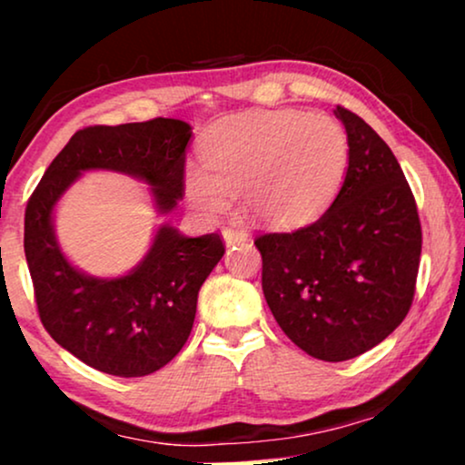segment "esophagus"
<instances>
[{
    "instance_id": "34e87169",
    "label": "esophagus",
    "mask_w": 465,
    "mask_h": 465,
    "mask_svg": "<svg viewBox=\"0 0 465 465\" xmlns=\"http://www.w3.org/2000/svg\"><path fill=\"white\" fill-rule=\"evenodd\" d=\"M222 237H224L226 245H234V243H243V241L250 239V232L243 231V228L226 226L224 231H222Z\"/></svg>"
}]
</instances>
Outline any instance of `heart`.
I'll use <instances>...</instances> for the list:
<instances>
[{
	"instance_id": "heart-1",
	"label": "heart",
	"mask_w": 465,
	"mask_h": 465,
	"mask_svg": "<svg viewBox=\"0 0 465 465\" xmlns=\"http://www.w3.org/2000/svg\"><path fill=\"white\" fill-rule=\"evenodd\" d=\"M349 142L323 114L256 112L215 124L201 142V167H188L190 205L213 215L243 196L253 220L296 226L332 201L345 177Z\"/></svg>"
}]
</instances>
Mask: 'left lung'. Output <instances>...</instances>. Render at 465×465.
I'll use <instances>...</instances> for the list:
<instances>
[{"label": "left lung", "mask_w": 465, "mask_h": 465, "mask_svg": "<svg viewBox=\"0 0 465 465\" xmlns=\"http://www.w3.org/2000/svg\"><path fill=\"white\" fill-rule=\"evenodd\" d=\"M347 131L345 182L313 224L266 232L262 292L288 339L323 361L377 347L409 313L421 258V222L400 164L358 114L336 105Z\"/></svg>", "instance_id": "obj_1"}]
</instances>
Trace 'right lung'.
I'll use <instances>...</instances> for the list:
<instances>
[{"mask_svg":"<svg viewBox=\"0 0 465 465\" xmlns=\"http://www.w3.org/2000/svg\"><path fill=\"white\" fill-rule=\"evenodd\" d=\"M190 137V124L173 118L86 126L56 154L29 196L25 258L37 315L63 349L94 371L129 379L169 364L188 341L199 290L224 256V243L218 232L190 239L161 226L129 275L88 277L61 253L53 209L82 171L110 169L143 180L158 209L169 213L183 196Z\"/></svg>","mask_w":465,"mask_h":465,"instance_id":"add662e5","label":"right lung"}]
</instances>
